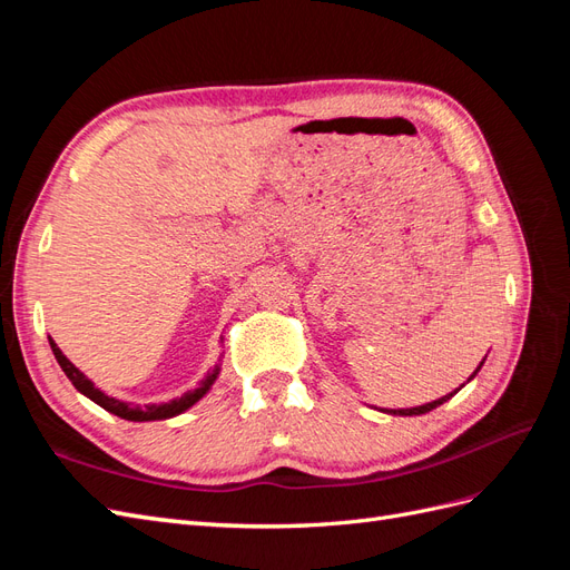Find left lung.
<instances>
[{
  "instance_id": "obj_1",
  "label": "left lung",
  "mask_w": 570,
  "mask_h": 570,
  "mask_svg": "<svg viewBox=\"0 0 570 570\" xmlns=\"http://www.w3.org/2000/svg\"><path fill=\"white\" fill-rule=\"evenodd\" d=\"M482 364H485V358H482L480 361V366ZM480 366L475 368V373L480 371ZM475 373L469 377V381H473V377H475ZM463 387V385H461ZM459 387V390H461ZM459 390H454V392H450V394H444V396H440V400H435V402H428V404H423V406H413V409H394V411H387V413H394V416H421V413H428V411H433V409H438L440 404H444L446 400H452V396L459 392Z\"/></svg>"
}]
</instances>
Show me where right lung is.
I'll list each match as a JSON object with an SVG mask.
<instances>
[{"label":"right lung","mask_w":570,"mask_h":570,"mask_svg":"<svg viewBox=\"0 0 570 570\" xmlns=\"http://www.w3.org/2000/svg\"><path fill=\"white\" fill-rule=\"evenodd\" d=\"M49 347L51 352H55L57 361L61 371L68 375V381L73 383V387L88 396V400H92L95 404H99L101 409H107L109 413H114V416L118 419H126V421H135V423H142V421H164V419H174L178 416V413L187 411L189 406H195L202 396L212 390V385L216 383L218 377V371L220 366H214L212 373L204 375V381L199 383V387L185 392L183 396H178V400H170V402H164V404H145V406H137V404H128V402H120L116 400V396H109L101 392L99 387H95V383L90 381V377H85V373H80L71 361H68L63 356V352L57 347V342L49 337Z\"/></svg>","instance_id":"obj_1"}]
</instances>
